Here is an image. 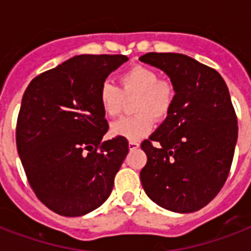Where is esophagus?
Returning a JSON list of instances; mask_svg holds the SVG:
<instances>
[{
	"instance_id": "esophagus-1",
	"label": "esophagus",
	"mask_w": 251,
	"mask_h": 251,
	"mask_svg": "<svg viewBox=\"0 0 251 251\" xmlns=\"http://www.w3.org/2000/svg\"><path fill=\"white\" fill-rule=\"evenodd\" d=\"M139 147V143L138 142H129V149L130 150H137Z\"/></svg>"
}]
</instances>
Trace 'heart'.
<instances>
[{"mask_svg": "<svg viewBox=\"0 0 251 251\" xmlns=\"http://www.w3.org/2000/svg\"><path fill=\"white\" fill-rule=\"evenodd\" d=\"M121 88L110 82H104L99 90V100L102 112L116 117L122 110L125 98H134L135 116L122 117L110 125L113 137L127 141H139L153 129V117L163 120L168 116L175 101V87L169 80L159 79L153 69L147 66H133L120 76Z\"/></svg>", "mask_w": 251, "mask_h": 251, "instance_id": "obj_1", "label": "heart"}]
</instances>
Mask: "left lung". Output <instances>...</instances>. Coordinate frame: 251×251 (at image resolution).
<instances>
[{"instance_id": "left-lung-1", "label": "left lung", "mask_w": 251, "mask_h": 251, "mask_svg": "<svg viewBox=\"0 0 251 251\" xmlns=\"http://www.w3.org/2000/svg\"><path fill=\"white\" fill-rule=\"evenodd\" d=\"M139 60L164 72L176 92L167 118L142 142V186L165 210L194 212L218 195L233 160L238 127L229 91L216 70L185 54L147 53Z\"/></svg>"}]
</instances>
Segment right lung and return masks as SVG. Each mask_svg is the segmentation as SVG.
Here are the masks:
<instances>
[{
	"label": "right lung",
	"mask_w": 251,
	"mask_h": 251,
	"mask_svg": "<svg viewBox=\"0 0 251 251\" xmlns=\"http://www.w3.org/2000/svg\"><path fill=\"white\" fill-rule=\"evenodd\" d=\"M129 60L80 54L31 80L17 122V149L35 194L62 216H83L112 193L129 152L125 138L102 141L108 122L99 90Z\"/></svg>",
	"instance_id": "1"
}]
</instances>
